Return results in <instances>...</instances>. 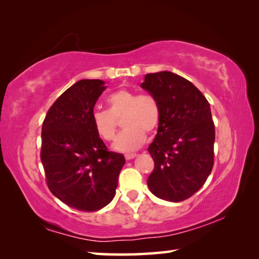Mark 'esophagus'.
<instances>
[{
  "instance_id": "esophagus-1",
  "label": "esophagus",
  "mask_w": 259,
  "mask_h": 259,
  "mask_svg": "<svg viewBox=\"0 0 259 259\" xmlns=\"http://www.w3.org/2000/svg\"><path fill=\"white\" fill-rule=\"evenodd\" d=\"M136 156H137V154H125L124 155L125 160H131V159H134V157H136Z\"/></svg>"
}]
</instances>
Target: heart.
<instances>
[{
    "mask_svg": "<svg viewBox=\"0 0 259 259\" xmlns=\"http://www.w3.org/2000/svg\"><path fill=\"white\" fill-rule=\"evenodd\" d=\"M107 109H95L91 121L96 133L105 142L115 139L117 124L124 130L117 137L114 147L117 151H134L157 129L161 120V108L154 96L137 94L128 89L114 91L106 99Z\"/></svg>",
    "mask_w": 259,
    "mask_h": 259,
    "instance_id": "obj_1",
    "label": "heart"
}]
</instances>
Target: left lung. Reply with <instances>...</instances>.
<instances>
[{"label":"left lung","instance_id":"obj_1","mask_svg":"<svg viewBox=\"0 0 259 259\" xmlns=\"http://www.w3.org/2000/svg\"><path fill=\"white\" fill-rule=\"evenodd\" d=\"M159 102L161 120L148 147L154 169L147 179L157 198L181 202L198 192L213 166L214 124L210 105L194 84L164 71L142 83Z\"/></svg>","mask_w":259,"mask_h":259}]
</instances>
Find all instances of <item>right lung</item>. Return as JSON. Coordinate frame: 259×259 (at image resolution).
<instances>
[{"label": "right lung", "mask_w": 259, "mask_h": 259, "mask_svg": "<svg viewBox=\"0 0 259 259\" xmlns=\"http://www.w3.org/2000/svg\"><path fill=\"white\" fill-rule=\"evenodd\" d=\"M104 84L76 82L52 104L42 124L47 185L61 202L80 211H97L111 202L125 162L120 153L107 150L91 121Z\"/></svg>", "instance_id": "add662e5"}]
</instances>
